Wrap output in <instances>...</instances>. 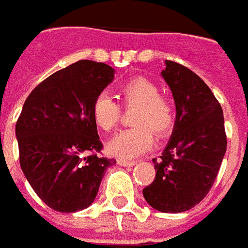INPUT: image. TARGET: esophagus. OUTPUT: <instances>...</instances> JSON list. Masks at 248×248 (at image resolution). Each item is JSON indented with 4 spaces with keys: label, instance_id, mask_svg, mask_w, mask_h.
Here are the masks:
<instances>
[{
    "label": "esophagus",
    "instance_id": "34e87169",
    "mask_svg": "<svg viewBox=\"0 0 248 248\" xmlns=\"http://www.w3.org/2000/svg\"><path fill=\"white\" fill-rule=\"evenodd\" d=\"M117 164L121 167H133L135 164H136V161L124 160V159H117Z\"/></svg>",
    "mask_w": 248,
    "mask_h": 248
}]
</instances>
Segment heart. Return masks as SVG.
I'll return each mask as SVG.
<instances>
[{
  "mask_svg": "<svg viewBox=\"0 0 248 248\" xmlns=\"http://www.w3.org/2000/svg\"><path fill=\"white\" fill-rule=\"evenodd\" d=\"M120 96L127 107H136L132 123L135 128L116 133L107 143L108 154L120 159L143 155L154 145V133L166 135L173 124V108L159 94V88L144 77H135L120 87ZM93 124L103 132L117 125L120 108L108 93H99L91 107Z\"/></svg>",
  "mask_w": 248,
  "mask_h": 248,
  "instance_id": "obj_1",
  "label": "heart"
}]
</instances>
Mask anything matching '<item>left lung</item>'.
<instances>
[{
    "label": "left lung",
    "mask_w": 248,
    "mask_h": 248,
    "mask_svg": "<svg viewBox=\"0 0 248 248\" xmlns=\"http://www.w3.org/2000/svg\"><path fill=\"white\" fill-rule=\"evenodd\" d=\"M175 101L176 117L156 176L144 199L160 212L191 210L204 199L217 179L227 148L220 104L202 78L183 65L166 61L161 72Z\"/></svg>",
    "instance_id": "left-lung-1"
}]
</instances>
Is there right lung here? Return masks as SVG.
<instances>
[{
  "mask_svg": "<svg viewBox=\"0 0 248 248\" xmlns=\"http://www.w3.org/2000/svg\"><path fill=\"white\" fill-rule=\"evenodd\" d=\"M113 78L109 65L81 60L45 78L25 100L16 124L21 170L54 211L89 207L116 164L96 155L103 144L91 116L93 100Z\"/></svg>",
  "mask_w": 248,
  "mask_h": 248,
  "instance_id": "right-lung-1",
  "label": "right lung"
}]
</instances>
